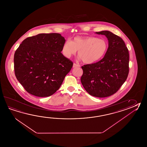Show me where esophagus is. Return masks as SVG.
Instances as JSON below:
<instances>
[{
  "instance_id": "34e87169",
  "label": "esophagus",
  "mask_w": 147,
  "mask_h": 147,
  "mask_svg": "<svg viewBox=\"0 0 147 147\" xmlns=\"http://www.w3.org/2000/svg\"><path fill=\"white\" fill-rule=\"evenodd\" d=\"M80 65L78 64H76V63H74L73 64V67H80Z\"/></svg>"
}]
</instances>
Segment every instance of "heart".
Listing matches in <instances>:
<instances>
[{"label":"heart","mask_w":147,"mask_h":147,"mask_svg":"<svg viewBox=\"0 0 147 147\" xmlns=\"http://www.w3.org/2000/svg\"><path fill=\"white\" fill-rule=\"evenodd\" d=\"M108 48V42L104 39L94 36H75L67 40L62 46L63 55L69 58L74 55L77 50L78 55L86 64L94 63L104 56Z\"/></svg>","instance_id":"heart-1"}]
</instances>
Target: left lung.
<instances>
[{
  "label": "left lung",
  "mask_w": 147,
  "mask_h": 147,
  "mask_svg": "<svg viewBox=\"0 0 147 147\" xmlns=\"http://www.w3.org/2000/svg\"><path fill=\"white\" fill-rule=\"evenodd\" d=\"M108 39V48L104 57L96 63L82 66L81 81L92 96L103 98L119 90L129 74V54L123 39L109 31L97 32Z\"/></svg>",
  "instance_id": "obj_1"
}]
</instances>
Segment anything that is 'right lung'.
I'll list each match as a JSON object with an SVG mask.
<instances>
[{
    "label": "right lung",
    "mask_w": 147,
    "mask_h": 147,
    "mask_svg": "<svg viewBox=\"0 0 147 147\" xmlns=\"http://www.w3.org/2000/svg\"><path fill=\"white\" fill-rule=\"evenodd\" d=\"M65 42L59 33H41L20 45L14 55V70L28 93L44 97L59 90L73 65L61 52Z\"/></svg>",
    "instance_id": "right-lung-1"
}]
</instances>
